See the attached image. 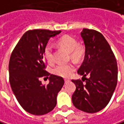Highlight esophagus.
<instances>
[{
  "instance_id": "34e87169",
  "label": "esophagus",
  "mask_w": 124,
  "mask_h": 124,
  "mask_svg": "<svg viewBox=\"0 0 124 124\" xmlns=\"http://www.w3.org/2000/svg\"><path fill=\"white\" fill-rule=\"evenodd\" d=\"M68 82H70L69 79H64V82H65V83H67Z\"/></svg>"
}]
</instances>
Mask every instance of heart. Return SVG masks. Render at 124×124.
<instances>
[{"instance_id": "heart-1", "label": "heart", "mask_w": 124, "mask_h": 124, "mask_svg": "<svg viewBox=\"0 0 124 124\" xmlns=\"http://www.w3.org/2000/svg\"><path fill=\"white\" fill-rule=\"evenodd\" d=\"M57 44L64 47L68 52H70L71 57L74 60L81 59L84 54V47L79 45L77 39L70 35H64L57 40ZM44 56L46 60L49 63H52L54 61L53 57V47L51 44H47L44 50ZM75 70V67L73 64H58L53 69V73L57 76L62 77H70Z\"/></svg>"}]
</instances>
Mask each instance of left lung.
Listing matches in <instances>:
<instances>
[{"mask_svg":"<svg viewBox=\"0 0 124 124\" xmlns=\"http://www.w3.org/2000/svg\"><path fill=\"white\" fill-rule=\"evenodd\" d=\"M81 36L85 55L77 73L86 81L83 83L80 79L72 80L76 85L72 99L77 108L92 114L103 109L111 100L117 85L118 67L111 47L101 33L84 28ZM86 76L89 78H85Z\"/></svg>","mask_w":124,"mask_h":124,"instance_id":"left-lung-1","label":"left lung"}]
</instances>
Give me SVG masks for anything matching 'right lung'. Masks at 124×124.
<instances>
[{"label":"right lung","instance_id":"right-lung-1","mask_svg":"<svg viewBox=\"0 0 124 124\" xmlns=\"http://www.w3.org/2000/svg\"><path fill=\"white\" fill-rule=\"evenodd\" d=\"M60 30H28L22 36L9 61V80L17 101L27 112L44 115L54 109L57 96L64 84L61 77L45 70L44 50L51 38ZM49 77V84H41L39 78Z\"/></svg>","mask_w":124,"mask_h":124}]
</instances>
